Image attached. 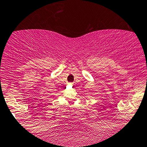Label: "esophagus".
<instances>
[{
	"mask_svg": "<svg viewBox=\"0 0 147 147\" xmlns=\"http://www.w3.org/2000/svg\"><path fill=\"white\" fill-rule=\"evenodd\" d=\"M72 84H73V83H70V85H72Z\"/></svg>",
	"mask_w": 147,
	"mask_h": 147,
	"instance_id": "1",
	"label": "esophagus"
}]
</instances>
